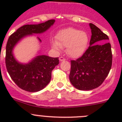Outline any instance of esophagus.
<instances>
[{
    "mask_svg": "<svg viewBox=\"0 0 122 122\" xmlns=\"http://www.w3.org/2000/svg\"><path fill=\"white\" fill-rule=\"evenodd\" d=\"M59 60H60V61H64L66 60V58H64L62 57V56H61V57H60Z\"/></svg>",
    "mask_w": 122,
    "mask_h": 122,
    "instance_id": "obj_1",
    "label": "esophagus"
}]
</instances>
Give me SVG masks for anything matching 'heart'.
Returning <instances> with one entry per match:
<instances>
[{"instance_id": "b5f03b06", "label": "heart", "mask_w": 122, "mask_h": 122, "mask_svg": "<svg viewBox=\"0 0 122 122\" xmlns=\"http://www.w3.org/2000/svg\"><path fill=\"white\" fill-rule=\"evenodd\" d=\"M89 37L86 32L74 28L60 30L56 36V41L52 42L55 48H67V53L72 58L83 55L88 46Z\"/></svg>"}]
</instances>
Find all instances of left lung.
<instances>
[{"instance_id":"8db88e82","label":"left lung","mask_w":122,"mask_h":122,"mask_svg":"<svg viewBox=\"0 0 122 122\" xmlns=\"http://www.w3.org/2000/svg\"><path fill=\"white\" fill-rule=\"evenodd\" d=\"M90 46L81 57L71 61L70 82L80 90H91L99 87L109 74L112 64L110 43L96 44L100 41L109 39V37L93 23H90Z\"/></svg>"}]
</instances>
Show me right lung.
<instances>
[{
    "instance_id": "obj_1",
    "label": "right lung",
    "mask_w": 122,
    "mask_h": 122,
    "mask_svg": "<svg viewBox=\"0 0 122 122\" xmlns=\"http://www.w3.org/2000/svg\"><path fill=\"white\" fill-rule=\"evenodd\" d=\"M54 22L55 20L51 19L38 25H23L9 38L6 47V67L11 78L23 90L36 92L45 88L51 80V72L59 64V60L58 58L38 55L29 63L23 64L14 58L12 52L13 48L23 37L44 32ZM38 39L41 42L39 38Z\"/></svg>"
}]
</instances>
